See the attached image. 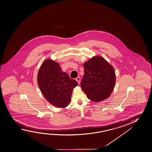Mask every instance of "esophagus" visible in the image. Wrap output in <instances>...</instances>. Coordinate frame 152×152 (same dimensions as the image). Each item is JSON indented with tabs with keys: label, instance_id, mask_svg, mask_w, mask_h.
Returning a JSON list of instances; mask_svg holds the SVG:
<instances>
[{
	"label": "esophagus",
	"instance_id": "esophagus-1",
	"mask_svg": "<svg viewBox=\"0 0 152 152\" xmlns=\"http://www.w3.org/2000/svg\"><path fill=\"white\" fill-rule=\"evenodd\" d=\"M76 81H77V83H78V84H80V81H81V78L80 77H78L77 78H76Z\"/></svg>",
	"mask_w": 152,
	"mask_h": 152
}]
</instances>
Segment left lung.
Segmentation results:
<instances>
[{"label": "left lung", "mask_w": 152, "mask_h": 152, "mask_svg": "<svg viewBox=\"0 0 152 152\" xmlns=\"http://www.w3.org/2000/svg\"><path fill=\"white\" fill-rule=\"evenodd\" d=\"M84 74L81 87L88 99L100 102L113 91L116 75L113 66L100 56H94L84 63Z\"/></svg>", "instance_id": "1"}]
</instances>
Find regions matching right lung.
<instances>
[{
    "label": "right lung",
    "instance_id": "obj_1",
    "mask_svg": "<svg viewBox=\"0 0 152 152\" xmlns=\"http://www.w3.org/2000/svg\"><path fill=\"white\" fill-rule=\"evenodd\" d=\"M37 83L44 98L53 106L62 108L70 104L73 89L77 85L63 72L59 63L48 58L39 69Z\"/></svg>",
    "mask_w": 152,
    "mask_h": 152
}]
</instances>
